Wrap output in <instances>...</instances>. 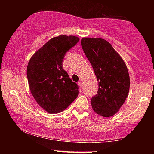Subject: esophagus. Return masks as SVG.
I'll use <instances>...</instances> for the list:
<instances>
[{
	"label": "esophagus",
	"mask_w": 154,
	"mask_h": 154,
	"mask_svg": "<svg viewBox=\"0 0 154 154\" xmlns=\"http://www.w3.org/2000/svg\"><path fill=\"white\" fill-rule=\"evenodd\" d=\"M78 85H79V86H80V87H82V80H79V81Z\"/></svg>",
	"instance_id": "obj_1"
}]
</instances>
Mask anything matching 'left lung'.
<instances>
[{
    "mask_svg": "<svg viewBox=\"0 0 154 154\" xmlns=\"http://www.w3.org/2000/svg\"><path fill=\"white\" fill-rule=\"evenodd\" d=\"M81 45L99 86L97 94L91 99L92 108L103 117L114 115L125 103L130 91V76L126 64L104 39L83 38Z\"/></svg>",
    "mask_w": 154,
    "mask_h": 154,
    "instance_id": "obj_1",
    "label": "left lung"
}]
</instances>
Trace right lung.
Instances as JSON below:
<instances>
[{"mask_svg":"<svg viewBox=\"0 0 154 154\" xmlns=\"http://www.w3.org/2000/svg\"><path fill=\"white\" fill-rule=\"evenodd\" d=\"M79 38L59 35L51 38L29 59L26 76L37 103L49 114L64 111L78 96V86L62 68L66 53Z\"/></svg>","mask_w":154,"mask_h":154,"instance_id":"right-lung-1","label":"right lung"}]
</instances>
